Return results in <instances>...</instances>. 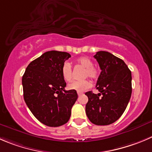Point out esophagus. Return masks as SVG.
I'll use <instances>...</instances> for the list:
<instances>
[{
	"label": "esophagus",
	"mask_w": 152,
	"mask_h": 152,
	"mask_svg": "<svg viewBox=\"0 0 152 152\" xmlns=\"http://www.w3.org/2000/svg\"><path fill=\"white\" fill-rule=\"evenodd\" d=\"M83 92H77V95H79V96H80V95H83Z\"/></svg>",
	"instance_id": "esophagus-1"
}]
</instances>
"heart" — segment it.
Returning a JSON list of instances; mask_svg holds the SVG:
<instances>
[{
    "label": "heart",
    "instance_id": "1",
    "mask_svg": "<svg viewBox=\"0 0 152 152\" xmlns=\"http://www.w3.org/2000/svg\"><path fill=\"white\" fill-rule=\"evenodd\" d=\"M77 64L84 68L83 77H89V78L95 80L98 78L99 75V70L93 66V63L89 58L86 57H81L76 60ZM61 74L64 80L69 82L72 79V69L70 63L66 62L63 64L61 68ZM91 87V83L89 80H75L70 83L68 88L71 90H75L77 92H84Z\"/></svg>",
    "mask_w": 152,
    "mask_h": 152
}]
</instances>
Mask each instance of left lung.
I'll return each instance as SVG.
<instances>
[{"mask_svg": "<svg viewBox=\"0 0 152 152\" xmlns=\"http://www.w3.org/2000/svg\"><path fill=\"white\" fill-rule=\"evenodd\" d=\"M94 57L102 70L96 84L100 93H85L86 113L92 123L108 125L118 120L128 106L132 92L131 72L123 60L107 51L97 52Z\"/></svg>", "mask_w": 152, "mask_h": 152, "instance_id": "obj_1", "label": "left lung"}]
</instances>
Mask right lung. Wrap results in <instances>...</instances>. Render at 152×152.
Segmentation results:
<instances>
[{
	"mask_svg": "<svg viewBox=\"0 0 152 152\" xmlns=\"http://www.w3.org/2000/svg\"><path fill=\"white\" fill-rule=\"evenodd\" d=\"M71 57L67 52L50 50L27 66L22 77L24 99L34 116L44 125L59 127L67 123L77 101L75 90H65L61 68Z\"/></svg>",
	"mask_w": 152,
	"mask_h": 152,
	"instance_id": "1",
	"label": "right lung"
}]
</instances>
